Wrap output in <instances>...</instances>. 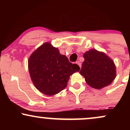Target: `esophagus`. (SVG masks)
Segmentation results:
<instances>
[{
	"label": "esophagus",
	"instance_id": "34e87169",
	"mask_svg": "<svg viewBox=\"0 0 130 130\" xmlns=\"http://www.w3.org/2000/svg\"><path fill=\"white\" fill-rule=\"evenodd\" d=\"M76 63L77 65H79V67H80V68H81V63H80V62H79V61H77V62H76Z\"/></svg>",
	"mask_w": 130,
	"mask_h": 130
}]
</instances>
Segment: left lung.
Segmentation results:
<instances>
[{"mask_svg":"<svg viewBox=\"0 0 130 130\" xmlns=\"http://www.w3.org/2000/svg\"><path fill=\"white\" fill-rule=\"evenodd\" d=\"M83 57L84 61L79 73L89 86L101 89L112 83L116 77V67L109 57L96 50L88 51Z\"/></svg>","mask_w":130,"mask_h":130,"instance_id":"left-lung-1","label":"left lung"}]
</instances>
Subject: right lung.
I'll return each mask as SVG.
<instances>
[{
	"instance_id": "right-lung-1",
	"label": "right lung",
	"mask_w": 130,
	"mask_h": 130,
	"mask_svg": "<svg viewBox=\"0 0 130 130\" xmlns=\"http://www.w3.org/2000/svg\"><path fill=\"white\" fill-rule=\"evenodd\" d=\"M28 68L35 87L46 95H54L67 86L70 76L79 71L77 64L69 62L59 49L46 42L34 51L28 60Z\"/></svg>"
}]
</instances>
